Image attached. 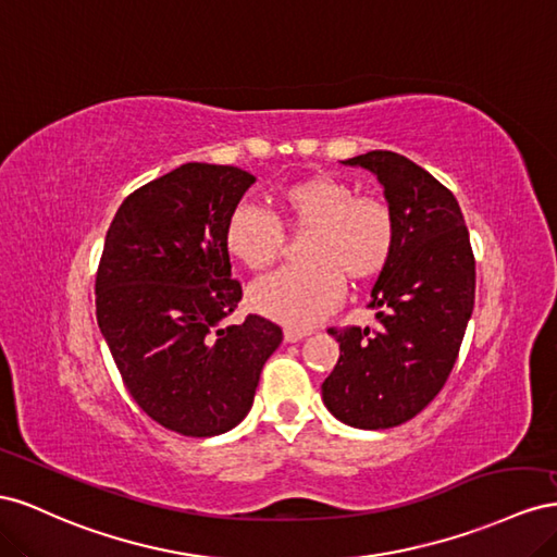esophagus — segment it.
Masks as SVG:
<instances>
[{
    "mask_svg": "<svg viewBox=\"0 0 557 557\" xmlns=\"http://www.w3.org/2000/svg\"><path fill=\"white\" fill-rule=\"evenodd\" d=\"M308 336H310V331H300V329H287V331H284V341H287V343H298V341H304Z\"/></svg>",
    "mask_w": 557,
    "mask_h": 557,
    "instance_id": "1",
    "label": "esophagus"
}]
</instances>
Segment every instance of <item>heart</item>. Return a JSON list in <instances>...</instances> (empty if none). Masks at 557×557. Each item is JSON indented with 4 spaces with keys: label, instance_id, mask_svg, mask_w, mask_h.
<instances>
[{
    "label": "heart",
    "instance_id": "b5f03b06",
    "mask_svg": "<svg viewBox=\"0 0 557 557\" xmlns=\"http://www.w3.org/2000/svg\"><path fill=\"white\" fill-rule=\"evenodd\" d=\"M277 205L292 228L308 231L300 249L308 261L253 284L251 306L270 320L310 329L338 306L343 277L361 287L389 268L399 228L387 200L357 196L333 174H310L280 188ZM224 245L243 265L265 270L282 257L284 231L273 214L240 205L226 219Z\"/></svg>",
    "mask_w": 557,
    "mask_h": 557
}]
</instances>
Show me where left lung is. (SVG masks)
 Segmentation results:
<instances>
[{
	"mask_svg": "<svg viewBox=\"0 0 557 557\" xmlns=\"http://www.w3.org/2000/svg\"><path fill=\"white\" fill-rule=\"evenodd\" d=\"M371 170L396 216V251L371 292L377 329L331 326L341 343L324 406L357 429L416 418L446 385L475 296V259L455 196L394 151L343 161Z\"/></svg>",
	"mask_w": 557,
	"mask_h": 557,
	"instance_id": "1",
	"label": "left lung"
}]
</instances>
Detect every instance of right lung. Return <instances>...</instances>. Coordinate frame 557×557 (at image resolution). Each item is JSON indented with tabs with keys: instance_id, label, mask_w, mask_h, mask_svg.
Returning <instances> with one entry per match:
<instances>
[{
	"instance_id": "obj_1",
	"label": "right lung",
	"mask_w": 557,
	"mask_h": 557,
	"mask_svg": "<svg viewBox=\"0 0 557 557\" xmlns=\"http://www.w3.org/2000/svg\"><path fill=\"white\" fill-rule=\"evenodd\" d=\"M257 182L233 165L186 163L121 202L95 277V314L125 389L174 434L240 424L282 329L243 300L224 245L228 214Z\"/></svg>"
}]
</instances>
